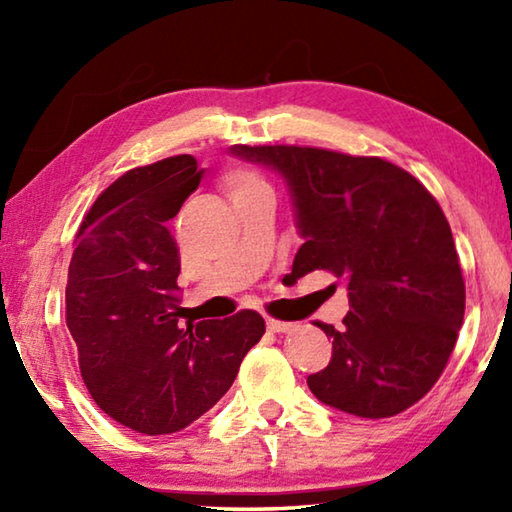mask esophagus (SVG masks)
<instances>
[{
    "label": "esophagus",
    "mask_w": 512,
    "mask_h": 512,
    "mask_svg": "<svg viewBox=\"0 0 512 512\" xmlns=\"http://www.w3.org/2000/svg\"><path fill=\"white\" fill-rule=\"evenodd\" d=\"M266 327L268 332H275V334H284V332H291V323H282V320H273V318H266Z\"/></svg>",
    "instance_id": "1"
}]
</instances>
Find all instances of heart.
<instances>
[{
  "instance_id": "b5f03b06",
  "label": "heart",
  "mask_w": 512,
  "mask_h": 512,
  "mask_svg": "<svg viewBox=\"0 0 512 512\" xmlns=\"http://www.w3.org/2000/svg\"><path fill=\"white\" fill-rule=\"evenodd\" d=\"M223 185H225V189H228L232 203L239 201V198H244V196L257 194V192H271V185L266 183L262 173L246 169V167L230 169L228 173H225Z\"/></svg>"
}]
</instances>
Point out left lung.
<instances>
[{
    "instance_id": "obj_1",
    "label": "left lung",
    "mask_w": 512,
    "mask_h": 512,
    "mask_svg": "<svg viewBox=\"0 0 512 512\" xmlns=\"http://www.w3.org/2000/svg\"><path fill=\"white\" fill-rule=\"evenodd\" d=\"M284 180L302 244L291 275L329 271L348 289L343 327L316 323L332 361L307 377L320 402L391 418L436 384L465 314V284L443 210L409 171L309 146H230Z\"/></svg>"
}]
</instances>
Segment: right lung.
I'll return each mask as SVG.
<instances>
[{"label":"right lung","mask_w":512,"mask_h":512,"mask_svg":"<svg viewBox=\"0 0 512 512\" xmlns=\"http://www.w3.org/2000/svg\"><path fill=\"white\" fill-rule=\"evenodd\" d=\"M201 178L192 155L126 171L90 207L69 262L65 323L81 377L101 411L146 436L210 411L266 329L250 309L180 325V257L164 223Z\"/></svg>","instance_id":"1"}]
</instances>
